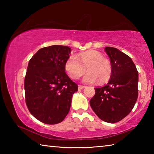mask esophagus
<instances>
[{"mask_svg": "<svg viewBox=\"0 0 154 154\" xmlns=\"http://www.w3.org/2000/svg\"><path fill=\"white\" fill-rule=\"evenodd\" d=\"M85 88L84 85H78V88H79V90H82L83 89V88Z\"/></svg>", "mask_w": 154, "mask_h": 154, "instance_id": "1", "label": "esophagus"}]
</instances>
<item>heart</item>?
I'll return each instance as SVG.
<instances>
[{
    "label": "heart",
    "instance_id": "1",
    "mask_svg": "<svg viewBox=\"0 0 154 154\" xmlns=\"http://www.w3.org/2000/svg\"><path fill=\"white\" fill-rule=\"evenodd\" d=\"M85 68L88 72L83 81L92 83L98 80L104 83L111 77V64L103 54L97 51L90 50L69 56L64 63V69L72 79H77L84 73Z\"/></svg>",
    "mask_w": 154,
    "mask_h": 154
}]
</instances>
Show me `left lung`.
Segmentation results:
<instances>
[{"instance_id":"1","label":"left lung","mask_w":154,"mask_h":154,"mask_svg":"<svg viewBox=\"0 0 154 154\" xmlns=\"http://www.w3.org/2000/svg\"><path fill=\"white\" fill-rule=\"evenodd\" d=\"M110 58L112 72L107 84L95 88L90 104L102 120L116 123L128 115L138 97L139 74L133 61L119 49L106 47Z\"/></svg>"}]
</instances>
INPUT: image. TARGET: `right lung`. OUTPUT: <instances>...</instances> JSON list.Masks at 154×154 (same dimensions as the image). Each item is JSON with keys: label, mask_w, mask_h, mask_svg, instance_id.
Returning <instances> with one entry per match:
<instances>
[{"label": "right lung", "mask_w": 154, "mask_h": 154, "mask_svg": "<svg viewBox=\"0 0 154 154\" xmlns=\"http://www.w3.org/2000/svg\"><path fill=\"white\" fill-rule=\"evenodd\" d=\"M71 48L51 45L40 49L29 60L24 79L25 100L30 113L47 124L62 122L71 108L77 83L65 72Z\"/></svg>", "instance_id": "right-lung-1"}]
</instances>
